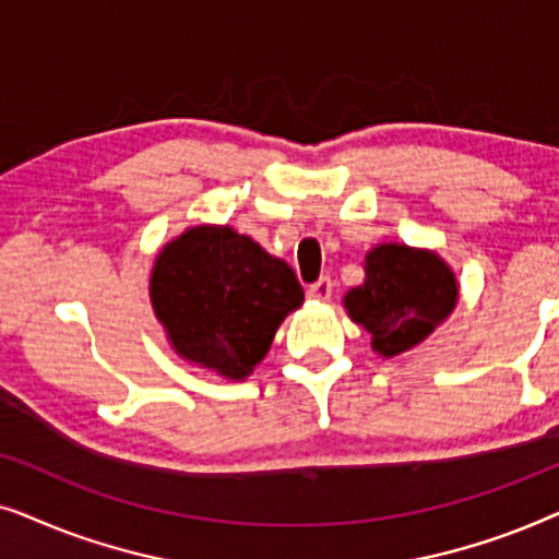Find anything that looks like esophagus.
<instances>
[{"label":"esophagus","mask_w":559,"mask_h":559,"mask_svg":"<svg viewBox=\"0 0 559 559\" xmlns=\"http://www.w3.org/2000/svg\"><path fill=\"white\" fill-rule=\"evenodd\" d=\"M308 295L312 297V300H318V302H328L333 297V282L328 280V277H320L316 285H310Z\"/></svg>","instance_id":"1"}]
</instances>
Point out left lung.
Wrapping results in <instances>:
<instances>
[{
    "label": "left lung",
    "mask_w": 559,
    "mask_h": 559,
    "mask_svg": "<svg viewBox=\"0 0 559 559\" xmlns=\"http://www.w3.org/2000/svg\"><path fill=\"white\" fill-rule=\"evenodd\" d=\"M461 285L432 249L377 243L364 259V282L343 295V308L371 333V348L394 358L417 348L455 310Z\"/></svg>",
    "instance_id": "obj_1"
}]
</instances>
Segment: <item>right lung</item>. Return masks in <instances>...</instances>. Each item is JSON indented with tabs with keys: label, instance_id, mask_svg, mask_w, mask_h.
Here are the masks:
<instances>
[{
	"label": "right lung",
	"instance_id": "obj_1",
	"mask_svg": "<svg viewBox=\"0 0 559 559\" xmlns=\"http://www.w3.org/2000/svg\"><path fill=\"white\" fill-rule=\"evenodd\" d=\"M305 293L293 266L231 226H190L157 251L150 302L182 361L243 381Z\"/></svg>",
	"mask_w": 559,
	"mask_h": 559
}]
</instances>
